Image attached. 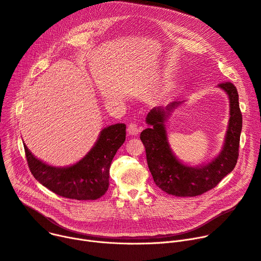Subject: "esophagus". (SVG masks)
<instances>
[{
  "instance_id": "obj_1",
  "label": "esophagus",
  "mask_w": 261,
  "mask_h": 261,
  "mask_svg": "<svg viewBox=\"0 0 261 261\" xmlns=\"http://www.w3.org/2000/svg\"><path fill=\"white\" fill-rule=\"evenodd\" d=\"M127 131H128L129 135H138L142 131V127L138 126L134 122H131V123H129V125H128Z\"/></svg>"
}]
</instances>
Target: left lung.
Here are the masks:
<instances>
[{
	"label": "left lung",
	"mask_w": 261,
	"mask_h": 261,
	"mask_svg": "<svg viewBox=\"0 0 261 261\" xmlns=\"http://www.w3.org/2000/svg\"><path fill=\"white\" fill-rule=\"evenodd\" d=\"M218 88L228 96L229 121L220 153L204 165L193 167L182 163L172 152L168 142L166 121L183 101L155 107L150 110L146 117L149 127L141 133V141L146 149L148 167L155 185L169 195L200 196L216 187L236 166L242 129L239 96L231 82H222Z\"/></svg>",
	"instance_id": "8db88e82"
}]
</instances>
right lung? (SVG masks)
I'll return each mask as SVG.
<instances>
[{
	"instance_id": "obj_1",
	"label": "right lung",
	"mask_w": 261,
	"mask_h": 261,
	"mask_svg": "<svg viewBox=\"0 0 261 261\" xmlns=\"http://www.w3.org/2000/svg\"><path fill=\"white\" fill-rule=\"evenodd\" d=\"M126 141V125L103 128L90 151L74 165L55 167L37 159L24 144L35 179L58 196L74 200H97L109 188V171L119 147Z\"/></svg>"
}]
</instances>
